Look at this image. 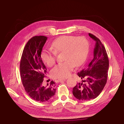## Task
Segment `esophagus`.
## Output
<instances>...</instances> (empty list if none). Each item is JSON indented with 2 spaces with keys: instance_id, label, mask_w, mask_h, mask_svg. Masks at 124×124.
Masks as SVG:
<instances>
[{
  "instance_id": "34e87169",
  "label": "esophagus",
  "mask_w": 124,
  "mask_h": 124,
  "mask_svg": "<svg viewBox=\"0 0 124 124\" xmlns=\"http://www.w3.org/2000/svg\"><path fill=\"white\" fill-rule=\"evenodd\" d=\"M65 80H66V78H63V79H58L57 80H56L55 81L56 83H59V82H60V81H62Z\"/></svg>"
}]
</instances>
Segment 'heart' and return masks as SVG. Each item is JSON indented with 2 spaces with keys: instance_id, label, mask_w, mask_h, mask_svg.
Segmentation results:
<instances>
[{
  "instance_id": "1",
  "label": "heart",
  "mask_w": 124,
  "mask_h": 124,
  "mask_svg": "<svg viewBox=\"0 0 124 124\" xmlns=\"http://www.w3.org/2000/svg\"><path fill=\"white\" fill-rule=\"evenodd\" d=\"M53 49H44L41 54L42 60L47 66L52 67L55 64L57 54L63 53L64 62L56 65L52 70L55 78H65L70 75L75 66L85 62L88 52V40L84 37L62 36L57 38L52 45Z\"/></svg>"
}]
</instances>
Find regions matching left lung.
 <instances>
[{"label": "left lung", "instance_id": "1", "mask_svg": "<svg viewBox=\"0 0 124 124\" xmlns=\"http://www.w3.org/2000/svg\"><path fill=\"white\" fill-rule=\"evenodd\" d=\"M96 41L93 58L87 67L78 72L82 80L72 89V93L79 101L95 99L100 94L107 83L109 60L107 54L100 39L89 33Z\"/></svg>", "mask_w": 124, "mask_h": 124}]
</instances>
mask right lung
I'll return each instance as SVG.
<instances>
[{
  "label": "right lung",
  "mask_w": 124,
  "mask_h": 124,
  "mask_svg": "<svg viewBox=\"0 0 124 124\" xmlns=\"http://www.w3.org/2000/svg\"><path fill=\"white\" fill-rule=\"evenodd\" d=\"M47 37L36 36L24 47L20 62L21 79L25 91L32 99L40 102L49 101L55 94V83L51 81L43 85L47 69L41 59V53Z\"/></svg>",
  "instance_id": "obj_1"
}]
</instances>
